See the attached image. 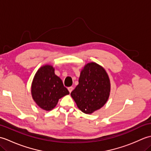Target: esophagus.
Masks as SVG:
<instances>
[{
    "label": "esophagus",
    "instance_id": "esophagus-1",
    "mask_svg": "<svg viewBox=\"0 0 151 151\" xmlns=\"http://www.w3.org/2000/svg\"><path fill=\"white\" fill-rule=\"evenodd\" d=\"M68 90H69V93H71V91L73 90V88L72 87V86H70V87H69L68 88Z\"/></svg>",
    "mask_w": 151,
    "mask_h": 151
}]
</instances>
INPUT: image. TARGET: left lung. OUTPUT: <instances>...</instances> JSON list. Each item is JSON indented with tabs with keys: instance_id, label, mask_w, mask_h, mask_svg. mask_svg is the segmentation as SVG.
<instances>
[{
	"instance_id": "8db88e82",
	"label": "left lung",
	"mask_w": 151,
	"mask_h": 151,
	"mask_svg": "<svg viewBox=\"0 0 151 151\" xmlns=\"http://www.w3.org/2000/svg\"><path fill=\"white\" fill-rule=\"evenodd\" d=\"M110 91V80L106 70L97 63L92 62L84 66L78 85L70 95L82 112L91 114L105 104Z\"/></svg>"
}]
</instances>
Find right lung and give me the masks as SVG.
Instances as JSON below:
<instances>
[{
	"instance_id": "obj_1",
	"label": "right lung",
	"mask_w": 151,
	"mask_h": 151,
	"mask_svg": "<svg viewBox=\"0 0 151 151\" xmlns=\"http://www.w3.org/2000/svg\"><path fill=\"white\" fill-rule=\"evenodd\" d=\"M31 91L36 104L47 111L55 107L60 98L69 94L51 65L43 66L37 70L33 80Z\"/></svg>"
}]
</instances>
